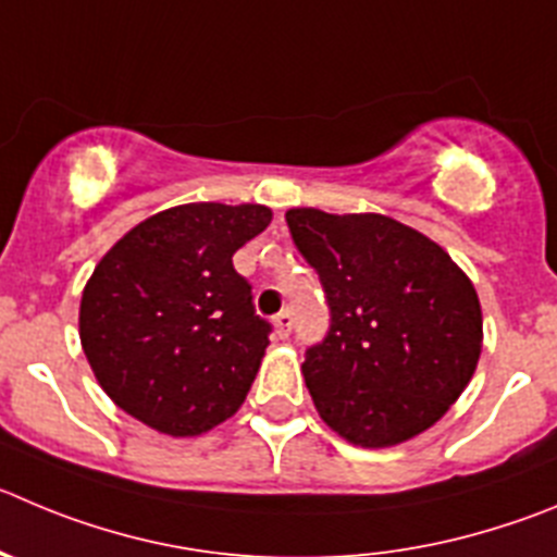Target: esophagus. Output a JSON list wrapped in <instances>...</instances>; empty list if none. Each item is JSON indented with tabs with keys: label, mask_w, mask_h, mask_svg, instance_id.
<instances>
[{
	"label": "esophagus",
	"mask_w": 557,
	"mask_h": 557,
	"mask_svg": "<svg viewBox=\"0 0 557 557\" xmlns=\"http://www.w3.org/2000/svg\"><path fill=\"white\" fill-rule=\"evenodd\" d=\"M273 325H275V334L282 336V339H287L289 331H293V312H289V309L278 312L273 318Z\"/></svg>",
	"instance_id": "obj_1"
}]
</instances>
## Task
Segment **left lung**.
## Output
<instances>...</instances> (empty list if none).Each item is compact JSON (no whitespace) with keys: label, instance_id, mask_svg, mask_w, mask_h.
I'll list each match as a JSON object with an SVG mask.
<instances>
[{"label":"left lung","instance_id":"obj_1","mask_svg":"<svg viewBox=\"0 0 557 557\" xmlns=\"http://www.w3.org/2000/svg\"><path fill=\"white\" fill-rule=\"evenodd\" d=\"M287 226L331 312L329 334L300 367L325 425L361 447L428 431L481 359V300L467 273L386 215L300 207Z\"/></svg>","mask_w":557,"mask_h":557}]
</instances>
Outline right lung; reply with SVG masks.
<instances>
[{
  "mask_svg": "<svg viewBox=\"0 0 557 557\" xmlns=\"http://www.w3.org/2000/svg\"><path fill=\"white\" fill-rule=\"evenodd\" d=\"M273 218L262 203H182L112 245L79 304L94 375L126 414L198 436L243 406L270 323L232 257Z\"/></svg>",
  "mask_w": 557,
  "mask_h": 557,
  "instance_id": "right-lung-1",
  "label": "right lung"
}]
</instances>
